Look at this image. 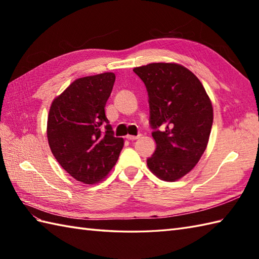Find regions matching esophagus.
Listing matches in <instances>:
<instances>
[{"mask_svg":"<svg viewBox=\"0 0 259 259\" xmlns=\"http://www.w3.org/2000/svg\"><path fill=\"white\" fill-rule=\"evenodd\" d=\"M126 139L128 140H137V139H139L140 138V135H138V136H130V135H128L125 137Z\"/></svg>","mask_w":259,"mask_h":259,"instance_id":"obj_1","label":"esophagus"}]
</instances>
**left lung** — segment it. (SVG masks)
<instances>
[{"instance_id": "obj_1", "label": "left lung", "mask_w": 259, "mask_h": 259, "mask_svg": "<svg viewBox=\"0 0 259 259\" xmlns=\"http://www.w3.org/2000/svg\"><path fill=\"white\" fill-rule=\"evenodd\" d=\"M146 85L156 150L147 159L166 181L188 174L199 161L212 125V106L197 76L180 64L150 63L134 69Z\"/></svg>"}]
</instances>
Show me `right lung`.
I'll use <instances>...</instances> for the list:
<instances>
[{
    "mask_svg": "<svg viewBox=\"0 0 259 259\" xmlns=\"http://www.w3.org/2000/svg\"><path fill=\"white\" fill-rule=\"evenodd\" d=\"M114 80L112 72L75 80L54 99L49 111L48 140L53 156L84 184L106 177L123 147L104 113Z\"/></svg>",
    "mask_w": 259,
    "mask_h": 259,
    "instance_id": "right-lung-1",
    "label": "right lung"
}]
</instances>
